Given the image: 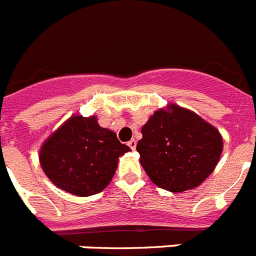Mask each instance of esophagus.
<instances>
[{
	"instance_id": "esophagus-1",
	"label": "esophagus",
	"mask_w": 256,
	"mask_h": 256,
	"mask_svg": "<svg viewBox=\"0 0 256 256\" xmlns=\"http://www.w3.org/2000/svg\"><path fill=\"white\" fill-rule=\"evenodd\" d=\"M128 146H130L132 150H136V146H137V142H136V140H130V141L128 142Z\"/></svg>"
}]
</instances>
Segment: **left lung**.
<instances>
[{"mask_svg":"<svg viewBox=\"0 0 256 256\" xmlns=\"http://www.w3.org/2000/svg\"><path fill=\"white\" fill-rule=\"evenodd\" d=\"M141 133L137 151L142 168L156 186L170 192L200 186L223 151L216 126L176 104L156 110Z\"/></svg>","mask_w":256,"mask_h":256,"instance_id":"1","label":"left lung"}]
</instances>
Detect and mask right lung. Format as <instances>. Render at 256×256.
<instances>
[{
    "label": "right lung",
    "mask_w": 256,
    "mask_h": 256,
    "mask_svg": "<svg viewBox=\"0 0 256 256\" xmlns=\"http://www.w3.org/2000/svg\"><path fill=\"white\" fill-rule=\"evenodd\" d=\"M130 151L97 116L73 115L42 144L40 162L62 191L86 198L102 191L114 177L122 155Z\"/></svg>",
    "instance_id": "right-lung-1"
}]
</instances>
